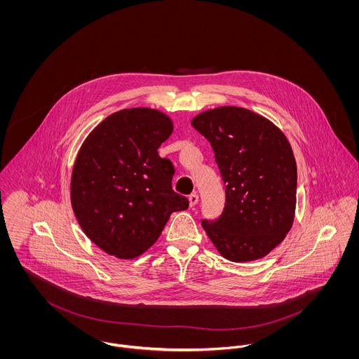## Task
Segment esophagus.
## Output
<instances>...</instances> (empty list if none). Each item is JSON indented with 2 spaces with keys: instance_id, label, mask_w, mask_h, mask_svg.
I'll use <instances>...</instances> for the list:
<instances>
[{
  "instance_id": "34e87169",
  "label": "esophagus",
  "mask_w": 359,
  "mask_h": 359,
  "mask_svg": "<svg viewBox=\"0 0 359 359\" xmlns=\"http://www.w3.org/2000/svg\"><path fill=\"white\" fill-rule=\"evenodd\" d=\"M196 203H198V194L193 193L189 196V205L190 208H194Z\"/></svg>"
}]
</instances>
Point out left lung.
Returning <instances> with one entry per match:
<instances>
[{
	"label": "left lung",
	"instance_id": "left-lung-1",
	"mask_svg": "<svg viewBox=\"0 0 359 359\" xmlns=\"http://www.w3.org/2000/svg\"><path fill=\"white\" fill-rule=\"evenodd\" d=\"M194 128L208 139L225 184L220 219L202 226L221 255L250 262L268 255L290 232L297 208V163L283 131L239 107L196 114Z\"/></svg>",
	"mask_w": 359,
	"mask_h": 359
}]
</instances>
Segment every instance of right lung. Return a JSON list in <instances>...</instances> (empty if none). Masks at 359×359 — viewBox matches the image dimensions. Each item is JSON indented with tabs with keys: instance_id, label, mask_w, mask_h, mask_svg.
I'll return each instance as SVG.
<instances>
[{
	"instance_id": "1",
	"label": "right lung",
	"mask_w": 359,
	"mask_h": 359,
	"mask_svg": "<svg viewBox=\"0 0 359 359\" xmlns=\"http://www.w3.org/2000/svg\"><path fill=\"white\" fill-rule=\"evenodd\" d=\"M173 133L172 118L128 108L104 118L78 151L71 205L84 235L102 251L133 259L153 246L173 212L189 201L173 193V166L157 149Z\"/></svg>"
}]
</instances>
